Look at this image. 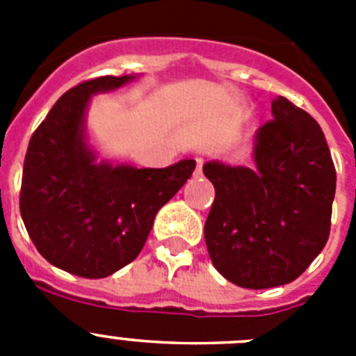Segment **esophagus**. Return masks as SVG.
<instances>
[{"instance_id": "1", "label": "esophagus", "mask_w": 356, "mask_h": 356, "mask_svg": "<svg viewBox=\"0 0 356 356\" xmlns=\"http://www.w3.org/2000/svg\"><path fill=\"white\" fill-rule=\"evenodd\" d=\"M196 171H194V175L196 176H201V172H203V159H197L196 160Z\"/></svg>"}]
</instances>
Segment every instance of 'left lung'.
Here are the masks:
<instances>
[{
    "label": "left lung",
    "mask_w": 356,
    "mask_h": 356,
    "mask_svg": "<svg viewBox=\"0 0 356 356\" xmlns=\"http://www.w3.org/2000/svg\"><path fill=\"white\" fill-rule=\"evenodd\" d=\"M257 134V168L205 163L216 200L205 222L213 267L244 289L294 282L326 246L337 172L316 119L287 97Z\"/></svg>",
    "instance_id": "8db88e82"
}]
</instances>
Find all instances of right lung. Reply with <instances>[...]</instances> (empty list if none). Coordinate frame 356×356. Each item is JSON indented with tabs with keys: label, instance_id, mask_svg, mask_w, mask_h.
<instances>
[{
	"label": "right lung",
	"instance_id": "obj_1",
	"mask_svg": "<svg viewBox=\"0 0 356 356\" xmlns=\"http://www.w3.org/2000/svg\"><path fill=\"white\" fill-rule=\"evenodd\" d=\"M131 80L99 76L62 94L24 156L19 210L28 235L49 264L81 278H105L137 259L160 207L196 168L194 160L163 169L96 162L85 144L87 103Z\"/></svg>",
	"mask_w": 356,
	"mask_h": 356
}]
</instances>
